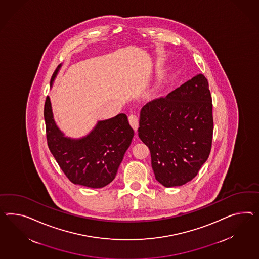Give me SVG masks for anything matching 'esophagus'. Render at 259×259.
Segmentation results:
<instances>
[{"label":"esophagus","mask_w":259,"mask_h":259,"mask_svg":"<svg viewBox=\"0 0 259 259\" xmlns=\"http://www.w3.org/2000/svg\"><path fill=\"white\" fill-rule=\"evenodd\" d=\"M128 122H130V124H131V126H133V130L136 132L137 128H138V125H139L138 117H137L136 115H134V114H131V115L128 116Z\"/></svg>","instance_id":"1"}]
</instances>
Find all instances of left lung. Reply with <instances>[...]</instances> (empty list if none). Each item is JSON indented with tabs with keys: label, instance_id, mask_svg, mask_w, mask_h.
Listing matches in <instances>:
<instances>
[{
	"label": "left lung",
	"instance_id": "obj_1",
	"mask_svg": "<svg viewBox=\"0 0 259 259\" xmlns=\"http://www.w3.org/2000/svg\"><path fill=\"white\" fill-rule=\"evenodd\" d=\"M139 126L155 179L167 188L191 181L212 145V99L206 77L198 74L166 97L146 103Z\"/></svg>",
	"mask_w": 259,
	"mask_h": 259
}]
</instances>
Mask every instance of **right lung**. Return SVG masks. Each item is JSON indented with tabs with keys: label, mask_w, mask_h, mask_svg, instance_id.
<instances>
[{
	"label": "right lung",
	"mask_w": 259,
	"mask_h": 259,
	"mask_svg": "<svg viewBox=\"0 0 259 259\" xmlns=\"http://www.w3.org/2000/svg\"><path fill=\"white\" fill-rule=\"evenodd\" d=\"M55 69L51 87L59 71ZM48 146L62 171L74 184L103 188L113 181L134 135L125 113L99 121L87 136L80 139L65 137L53 119L50 98L44 106Z\"/></svg>",
	"instance_id": "right-lung-1"
}]
</instances>
